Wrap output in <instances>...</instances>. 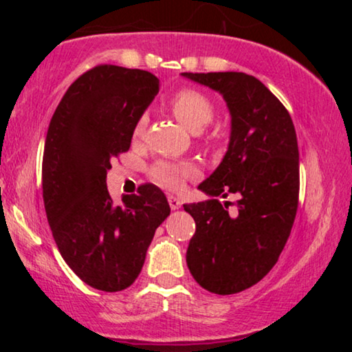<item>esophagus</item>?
<instances>
[{"instance_id":"34e87169","label":"esophagus","mask_w":352,"mask_h":352,"mask_svg":"<svg viewBox=\"0 0 352 352\" xmlns=\"http://www.w3.org/2000/svg\"><path fill=\"white\" fill-rule=\"evenodd\" d=\"M168 204H170V208L171 210L181 208V200L177 199V197H175V195H168Z\"/></svg>"}]
</instances>
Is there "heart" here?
I'll use <instances>...</instances> for the list:
<instances>
[{"label": "heart", "mask_w": 352, "mask_h": 352, "mask_svg": "<svg viewBox=\"0 0 352 352\" xmlns=\"http://www.w3.org/2000/svg\"><path fill=\"white\" fill-rule=\"evenodd\" d=\"M171 110L175 117L192 131H199L213 118L214 109L204 93L194 88H182L171 98ZM147 118L139 117L133 128V138L139 139L146 131ZM195 166L187 162L162 160L151 168V177L166 189H177L186 177L194 176Z\"/></svg>", "instance_id": "heart-1"}]
</instances>
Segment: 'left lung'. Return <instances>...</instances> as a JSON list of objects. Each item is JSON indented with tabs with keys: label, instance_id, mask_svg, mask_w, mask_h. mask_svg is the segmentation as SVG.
<instances>
[{
	"label": "left lung",
	"instance_id": "8db88e82",
	"mask_svg": "<svg viewBox=\"0 0 352 352\" xmlns=\"http://www.w3.org/2000/svg\"><path fill=\"white\" fill-rule=\"evenodd\" d=\"M219 91L232 128L229 148L200 190L214 199L184 205L195 221L187 267L216 295H234L274 267L290 237L300 195V153L292 117L258 78L242 72L182 74ZM239 197L238 211L215 199Z\"/></svg>",
	"mask_w": 352,
	"mask_h": 352
}]
</instances>
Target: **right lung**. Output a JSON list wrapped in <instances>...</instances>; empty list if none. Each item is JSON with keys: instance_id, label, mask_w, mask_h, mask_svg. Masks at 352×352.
I'll use <instances>...</instances> for the list:
<instances>
[{"instance_id": "obj_1", "label": "right lung", "mask_w": 352, "mask_h": 352, "mask_svg": "<svg viewBox=\"0 0 352 352\" xmlns=\"http://www.w3.org/2000/svg\"><path fill=\"white\" fill-rule=\"evenodd\" d=\"M158 89L151 72L96 65L70 85L47 128L41 166L47 223L64 261L98 290L122 292L136 280L170 214L157 186H139L138 195L113 204L105 184Z\"/></svg>"}]
</instances>
